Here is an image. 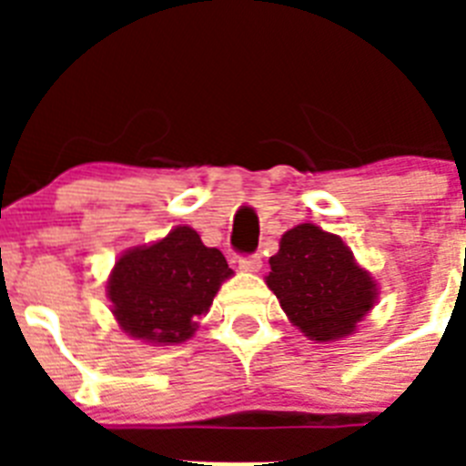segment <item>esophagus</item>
Returning <instances> with one entry per match:
<instances>
[{"mask_svg":"<svg viewBox=\"0 0 466 466\" xmlns=\"http://www.w3.org/2000/svg\"><path fill=\"white\" fill-rule=\"evenodd\" d=\"M238 266H240L242 270L257 273V270L261 268V257H258V254H240V257H238Z\"/></svg>","mask_w":466,"mask_h":466,"instance_id":"esophagus-1","label":"esophagus"}]
</instances>
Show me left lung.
<instances>
[{
	"label": "left lung",
	"instance_id": "8db88e82",
	"mask_svg": "<svg viewBox=\"0 0 466 466\" xmlns=\"http://www.w3.org/2000/svg\"><path fill=\"white\" fill-rule=\"evenodd\" d=\"M266 282L291 322L322 343L355 331L376 303L371 275L357 266L339 236L312 224L284 233Z\"/></svg>",
	"mask_w": 466,
	"mask_h": 466
}]
</instances>
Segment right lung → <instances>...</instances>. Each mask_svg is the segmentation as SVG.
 <instances>
[{"label":"right lung","instance_id":"1","mask_svg":"<svg viewBox=\"0 0 466 466\" xmlns=\"http://www.w3.org/2000/svg\"><path fill=\"white\" fill-rule=\"evenodd\" d=\"M230 275L219 249L179 226L163 240L123 254L106 289L123 331L151 343H182Z\"/></svg>","mask_w":466,"mask_h":466}]
</instances>
